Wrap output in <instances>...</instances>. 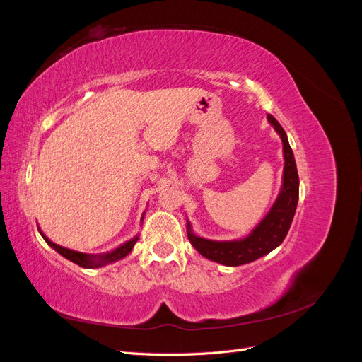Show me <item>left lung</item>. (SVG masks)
Instances as JSON below:
<instances>
[{"mask_svg":"<svg viewBox=\"0 0 362 362\" xmlns=\"http://www.w3.org/2000/svg\"><path fill=\"white\" fill-rule=\"evenodd\" d=\"M267 117L269 122L275 127L282 139L284 158H286L282 190L269 214L262 218V222L252 231L249 237L243 240H235V242H211V240L196 237L190 231V223L187 225V235L196 250L205 258L221 262V264L225 266L235 267L247 264V262L255 261L278 247L288 233L296 213V206H298L299 175L291 146L288 144L286 131H284L278 120L272 115Z\"/></svg>","mask_w":362,"mask_h":362,"instance_id":"obj_1","label":"left lung"}]
</instances>
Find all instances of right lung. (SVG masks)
Instances as JSON below:
<instances>
[{
	"label": "right lung",
	"mask_w": 362,
	"mask_h": 362,
	"mask_svg": "<svg viewBox=\"0 0 362 362\" xmlns=\"http://www.w3.org/2000/svg\"><path fill=\"white\" fill-rule=\"evenodd\" d=\"M42 237L54 250H57L60 255H63L64 258H68L69 261L75 262V264H78L80 267H84V269H96V267H101L104 264H108V262H113V261H117L120 258L127 257L129 252L133 250V247L137 242V237H134L133 240H129V242L124 243L122 246H119L116 250L110 252V254H104V255L96 257V255H87V254H81V252H75V250H71V249H66V247H62L56 243L49 242V240L43 234H42Z\"/></svg>",
	"instance_id": "1"
}]
</instances>
